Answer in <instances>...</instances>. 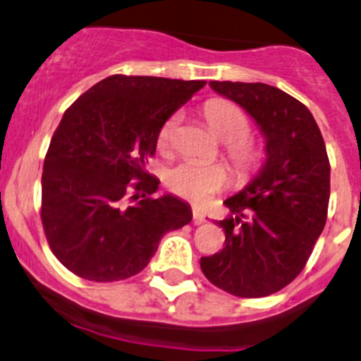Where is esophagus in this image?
Masks as SVG:
<instances>
[{
    "label": "esophagus",
    "instance_id": "34e87169",
    "mask_svg": "<svg viewBox=\"0 0 361 361\" xmlns=\"http://www.w3.org/2000/svg\"><path fill=\"white\" fill-rule=\"evenodd\" d=\"M192 221H195V224L205 223V214H203L198 207H192Z\"/></svg>",
    "mask_w": 361,
    "mask_h": 361
}]
</instances>
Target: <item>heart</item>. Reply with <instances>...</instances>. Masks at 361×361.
I'll return each mask as SVG.
<instances>
[{"mask_svg": "<svg viewBox=\"0 0 361 361\" xmlns=\"http://www.w3.org/2000/svg\"><path fill=\"white\" fill-rule=\"evenodd\" d=\"M203 114L214 135L226 142L224 144L226 158L233 166L238 179L245 180L255 176L262 169L265 152L258 142L247 138L249 130H251L247 114L235 103L224 102V99L209 102L203 109ZM179 124L180 114H172L163 123L158 133V147L161 151L170 147ZM165 182L176 195L195 203H203L214 192L226 188L228 172L224 166L216 165V163L209 165V163L184 161L169 170Z\"/></svg>", "mask_w": 361, "mask_h": 361, "instance_id": "obj_1", "label": "heart"}]
</instances>
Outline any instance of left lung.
<instances>
[{"instance_id":"1","label":"left lung","mask_w":361,"mask_h":361,"mask_svg":"<svg viewBox=\"0 0 361 361\" xmlns=\"http://www.w3.org/2000/svg\"><path fill=\"white\" fill-rule=\"evenodd\" d=\"M240 105L265 137L267 159L242 191L224 200V247L200 259L214 286L242 298L283 290L305 267L326 223L330 161L312 114L262 82H209Z\"/></svg>"}]
</instances>
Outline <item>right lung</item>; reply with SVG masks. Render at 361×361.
<instances>
[{"label":"right lung","instance_id":"add662e5","mask_svg":"<svg viewBox=\"0 0 361 361\" xmlns=\"http://www.w3.org/2000/svg\"><path fill=\"white\" fill-rule=\"evenodd\" d=\"M205 80L112 75L64 112L42 173V223L56 258L94 283L142 272L166 231L191 223V207L156 198L145 170L163 123Z\"/></svg>","mask_w":361,"mask_h":361}]
</instances>
